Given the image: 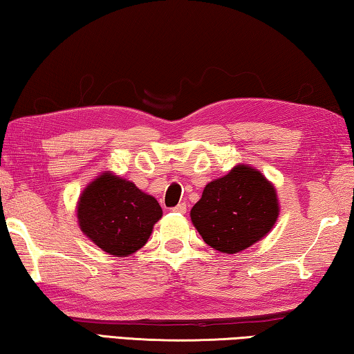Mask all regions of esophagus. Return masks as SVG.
Wrapping results in <instances>:
<instances>
[{
    "label": "esophagus",
    "mask_w": 354,
    "mask_h": 354,
    "mask_svg": "<svg viewBox=\"0 0 354 354\" xmlns=\"http://www.w3.org/2000/svg\"><path fill=\"white\" fill-rule=\"evenodd\" d=\"M171 210L176 212V214H185V212H187V205H185V203H181V204H178L176 207H173Z\"/></svg>",
    "instance_id": "esophagus-1"
}]
</instances>
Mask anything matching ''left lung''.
Listing matches in <instances>:
<instances>
[{
    "label": "left lung",
    "mask_w": 354,
    "mask_h": 354,
    "mask_svg": "<svg viewBox=\"0 0 354 354\" xmlns=\"http://www.w3.org/2000/svg\"><path fill=\"white\" fill-rule=\"evenodd\" d=\"M279 212L274 185L259 170L240 164L205 185L190 218L210 248L236 254L268 235Z\"/></svg>",
    "instance_id": "obj_1"
}]
</instances>
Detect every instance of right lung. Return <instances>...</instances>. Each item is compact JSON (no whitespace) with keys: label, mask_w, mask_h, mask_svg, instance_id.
Masks as SVG:
<instances>
[{"label":"right lung","mask_w":354,"mask_h":354,"mask_svg":"<svg viewBox=\"0 0 354 354\" xmlns=\"http://www.w3.org/2000/svg\"><path fill=\"white\" fill-rule=\"evenodd\" d=\"M160 216L162 209L155 198L110 171L89 183L77 203L82 232L114 257L142 248Z\"/></svg>","instance_id":"1"}]
</instances>
